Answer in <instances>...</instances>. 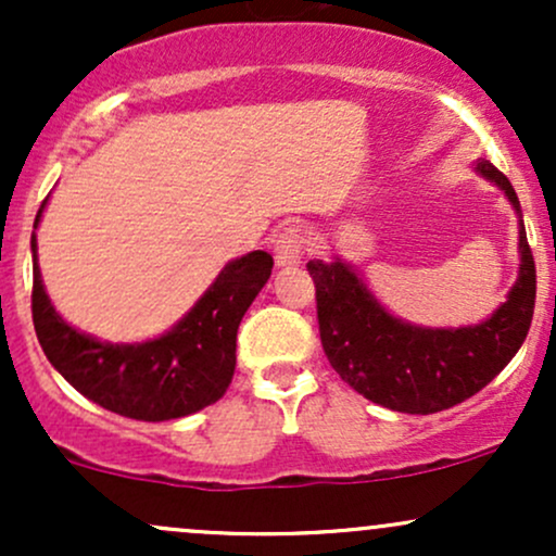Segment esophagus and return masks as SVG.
Wrapping results in <instances>:
<instances>
[{
	"label": "esophagus",
	"mask_w": 556,
	"mask_h": 556,
	"mask_svg": "<svg viewBox=\"0 0 556 556\" xmlns=\"http://www.w3.org/2000/svg\"><path fill=\"white\" fill-rule=\"evenodd\" d=\"M305 251H308V235L300 227L290 225L279 232L277 242H274V261H277V266H282V269L285 266H298L300 261H303Z\"/></svg>",
	"instance_id": "1"
}]
</instances>
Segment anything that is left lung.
I'll return each mask as SVG.
<instances>
[{
	"instance_id": "left-lung-1",
	"label": "left lung",
	"mask_w": 556,
	"mask_h": 556,
	"mask_svg": "<svg viewBox=\"0 0 556 556\" xmlns=\"http://www.w3.org/2000/svg\"><path fill=\"white\" fill-rule=\"evenodd\" d=\"M518 214V279L507 300L481 324L418 327L392 316L363 282L353 264L334 256L308 261L316 285L318 331L324 353L344 384L376 405L410 416H429L473 397L515 358L531 329L535 264L522 227L520 201L491 162H476Z\"/></svg>"
}]
</instances>
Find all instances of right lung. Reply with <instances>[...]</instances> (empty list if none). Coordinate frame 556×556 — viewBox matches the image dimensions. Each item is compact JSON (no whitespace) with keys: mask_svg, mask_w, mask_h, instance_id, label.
Segmentation results:
<instances>
[{"mask_svg":"<svg viewBox=\"0 0 556 556\" xmlns=\"http://www.w3.org/2000/svg\"><path fill=\"white\" fill-rule=\"evenodd\" d=\"M47 201L34 227L41 225ZM34 253V327L43 355L83 397L136 420H172L203 410L227 392L238 327L271 277L274 258L253 251L229 261L169 331L146 342H101L56 314Z\"/></svg>","mask_w":556,"mask_h":556,"instance_id":"right-lung-1","label":"right lung"}]
</instances>
